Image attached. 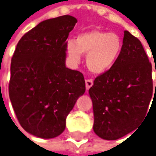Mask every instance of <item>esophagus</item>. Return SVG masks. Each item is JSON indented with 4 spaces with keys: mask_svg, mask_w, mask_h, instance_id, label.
<instances>
[{
    "mask_svg": "<svg viewBox=\"0 0 156 156\" xmlns=\"http://www.w3.org/2000/svg\"><path fill=\"white\" fill-rule=\"evenodd\" d=\"M85 82H86V88H87V90H88L91 87L93 86V84H94V81H93L92 79H87V80H86Z\"/></svg>",
    "mask_w": 156,
    "mask_h": 156,
    "instance_id": "esophagus-1",
    "label": "esophagus"
}]
</instances>
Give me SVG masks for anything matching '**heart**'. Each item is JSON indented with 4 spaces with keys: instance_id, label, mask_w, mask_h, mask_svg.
I'll use <instances>...</instances> for the list:
<instances>
[{
    "instance_id": "b5f03b06",
    "label": "heart",
    "mask_w": 156,
    "mask_h": 156,
    "mask_svg": "<svg viewBox=\"0 0 156 156\" xmlns=\"http://www.w3.org/2000/svg\"><path fill=\"white\" fill-rule=\"evenodd\" d=\"M121 50L122 42L119 35L97 29L80 33L76 41L69 40L67 43V52L71 59L78 62L81 53L87 54V68L98 75L114 65Z\"/></svg>"
}]
</instances>
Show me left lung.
Listing matches in <instances>:
<instances>
[{"label":"left lung","instance_id":"obj_1","mask_svg":"<svg viewBox=\"0 0 156 156\" xmlns=\"http://www.w3.org/2000/svg\"><path fill=\"white\" fill-rule=\"evenodd\" d=\"M155 91L152 65L142 43L124 31L119 58L109 70L95 78L89 89L95 134L117 140L136 129L148 115Z\"/></svg>","mask_w":156,"mask_h":156}]
</instances>
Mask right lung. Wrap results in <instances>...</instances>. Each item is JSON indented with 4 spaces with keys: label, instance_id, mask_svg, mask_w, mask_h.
Masks as SVG:
<instances>
[{
    "label": "right lung",
    "instance_id": "obj_1",
    "mask_svg": "<svg viewBox=\"0 0 156 156\" xmlns=\"http://www.w3.org/2000/svg\"><path fill=\"white\" fill-rule=\"evenodd\" d=\"M76 23L70 15L40 22L22 37L12 55L9 98L22 128L37 137L62 134L85 93L83 75L65 66L67 38Z\"/></svg>",
    "mask_w": 156,
    "mask_h": 156
}]
</instances>
